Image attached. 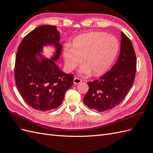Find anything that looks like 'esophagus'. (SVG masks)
I'll list each match as a JSON object with an SVG mask.
<instances>
[{"label": "esophagus", "mask_w": 153, "mask_h": 153, "mask_svg": "<svg viewBox=\"0 0 153 153\" xmlns=\"http://www.w3.org/2000/svg\"><path fill=\"white\" fill-rule=\"evenodd\" d=\"M81 82H82V80L81 79H79V78H78L77 77H74V84H75V85L79 84V83H80Z\"/></svg>", "instance_id": "esophagus-1"}]
</instances>
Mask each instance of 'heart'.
I'll return each mask as SVG.
<instances>
[{"label":"heart","instance_id":"obj_1","mask_svg":"<svg viewBox=\"0 0 153 153\" xmlns=\"http://www.w3.org/2000/svg\"><path fill=\"white\" fill-rule=\"evenodd\" d=\"M119 49L117 38L105 33L93 32L76 37L73 45H65L63 58L68 71H72L81 62L83 75H101L110 67Z\"/></svg>","mask_w":153,"mask_h":153}]
</instances>
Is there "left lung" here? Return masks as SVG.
I'll return each mask as SVG.
<instances>
[{
	"instance_id": "8db88e82",
	"label": "left lung",
	"mask_w": 153,
	"mask_h": 153,
	"mask_svg": "<svg viewBox=\"0 0 153 153\" xmlns=\"http://www.w3.org/2000/svg\"><path fill=\"white\" fill-rule=\"evenodd\" d=\"M137 58L130 39L121 32L119 58L110 71L98 79L88 82L89 89L83 98L85 105L98 111H107L119 105L134 82Z\"/></svg>"
}]
</instances>
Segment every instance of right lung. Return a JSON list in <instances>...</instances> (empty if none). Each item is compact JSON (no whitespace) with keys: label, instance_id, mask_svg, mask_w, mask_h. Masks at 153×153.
Masks as SVG:
<instances>
[{"label":"right lung","instance_id":"right-lung-1","mask_svg":"<svg viewBox=\"0 0 153 153\" xmlns=\"http://www.w3.org/2000/svg\"><path fill=\"white\" fill-rule=\"evenodd\" d=\"M56 28L55 25H44L30 31L20 43L15 57L17 88L25 102L38 111L57 108L63 102L66 91L73 85V74L64 73L55 63L62 49ZM47 44L57 48L52 60L44 59L39 52ZM36 54L41 56L42 62L36 59Z\"/></svg>","mask_w":153,"mask_h":153}]
</instances>
